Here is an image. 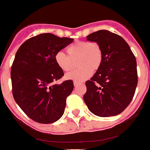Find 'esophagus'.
Wrapping results in <instances>:
<instances>
[{
	"instance_id": "34e87169",
	"label": "esophagus",
	"mask_w": 150,
	"mask_h": 150,
	"mask_svg": "<svg viewBox=\"0 0 150 150\" xmlns=\"http://www.w3.org/2000/svg\"><path fill=\"white\" fill-rule=\"evenodd\" d=\"M79 84H81L79 82H78L77 81H74V86H78Z\"/></svg>"
}]
</instances>
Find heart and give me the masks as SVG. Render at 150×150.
<instances>
[{
    "mask_svg": "<svg viewBox=\"0 0 150 150\" xmlns=\"http://www.w3.org/2000/svg\"><path fill=\"white\" fill-rule=\"evenodd\" d=\"M65 54L58 51L54 56L57 66L64 72H69L73 67V61L77 59L79 67L66 75L68 79L83 81L91 76L92 70H97L103 60V52L98 43L94 42L76 41L67 47Z\"/></svg>",
    "mask_w": 150,
    "mask_h": 150,
    "instance_id": "1",
    "label": "heart"
}]
</instances>
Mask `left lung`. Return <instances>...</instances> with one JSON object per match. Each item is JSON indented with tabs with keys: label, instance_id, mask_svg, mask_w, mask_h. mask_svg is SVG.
<instances>
[{
	"label": "left lung",
	"instance_id": "left-lung-1",
	"mask_svg": "<svg viewBox=\"0 0 150 150\" xmlns=\"http://www.w3.org/2000/svg\"><path fill=\"white\" fill-rule=\"evenodd\" d=\"M98 43L101 65L86 82L83 100L88 110L101 117L118 115L129 105L138 83L136 59L125 40L114 33L100 30L86 36Z\"/></svg>",
	"mask_w": 150,
	"mask_h": 150
}]
</instances>
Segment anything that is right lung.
Listing matches in <instances>:
<instances>
[{"mask_svg":"<svg viewBox=\"0 0 150 150\" xmlns=\"http://www.w3.org/2000/svg\"><path fill=\"white\" fill-rule=\"evenodd\" d=\"M72 41L41 33L26 40L16 53L11 69L13 97L25 114L36 122H55L64 114L66 99L74 84L72 80L56 83L64 72L54 56Z\"/></svg>","mask_w":150,"mask_h":150,"instance_id":"add662e5","label":"right lung"}]
</instances>
